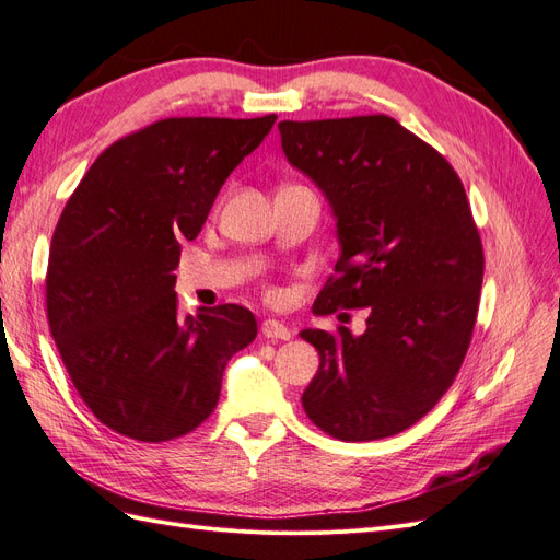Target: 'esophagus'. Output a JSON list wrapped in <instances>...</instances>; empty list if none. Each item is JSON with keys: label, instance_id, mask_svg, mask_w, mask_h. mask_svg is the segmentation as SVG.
<instances>
[{"label": "esophagus", "instance_id": "34e87169", "mask_svg": "<svg viewBox=\"0 0 560 560\" xmlns=\"http://www.w3.org/2000/svg\"><path fill=\"white\" fill-rule=\"evenodd\" d=\"M261 334L268 338V341H287L292 336V331L287 329L282 322L278 319H264L261 322Z\"/></svg>", "mask_w": 560, "mask_h": 560}]
</instances>
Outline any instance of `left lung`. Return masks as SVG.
Listing matches in <instances>:
<instances>
[{"label":"left lung","instance_id":"8db88e82","mask_svg":"<svg viewBox=\"0 0 560 560\" xmlns=\"http://www.w3.org/2000/svg\"><path fill=\"white\" fill-rule=\"evenodd\" d=\"M278 128L287 161L327 196L341 243L313 313L369 311L360 336L301 331L319 354L303 409L341 442L393 436L444 397L477 325L483 247L465 186L385 114Z\"/></svg>","mask_w":560,"mask_h":560}]
</instances>
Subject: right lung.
I'll use <instances>...</instances> for the list:
<instances>
[{
  "label": "right lung",
  "instance_id": "add662e5",
  "mask_svg": "<svg viewBox=\"0 0 560 560\" xmlns=\"http://www.w3.org/2000/svg\"><path fill=\"white\" fill-rule=\"evenodd\" d=\"M276 118H163L107 147L67 200L48 254V327L109 430L147 444L189 434L214 411L226 362L257 336L235 303L182 319L173 270Z\"/></svg>",
  "mask_w": 560,
  "mask_h": 560
}]
</instances>
